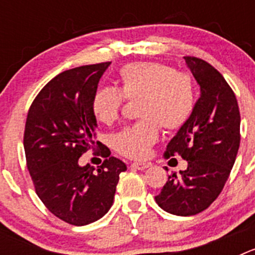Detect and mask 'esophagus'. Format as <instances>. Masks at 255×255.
I'll use <instances>...</instances> for the list:
<instances>
[{
  "label": "esophagus",
  "mask_w": 255,
  "mask_h": 255,
  "mask_svg": "<svg viewBox=\"0 0 255 255\" xmlns=\"http://www.w3.org/2000/svg\"><path fill=\"white\" fill-rule=\"evenodd\" d=\"M130 167L132 168V170H145V168L149 167V163H131L130 164Z\"/></svg>",
  "instance_id": "1"
}]
</instances>
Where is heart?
Wrapping results in <instances>:
<instances>
[{
  "label": "heart",
  "mask_w": 255,
  "mask_h": 255,
  "mask_svg": "<svg viewBox=\"0 0 255 255\" xmlns=\"http://www.w3.org/2000/svg\"><path fill=\"white\" fill-rule=\"evenodd\" d=\"M124 98H140L141 120L117 132L115 149L132 159L145 158L158 140L161 126L167 131L180 129L190 117L195 103L190 75L176 73L161 62H134L120 70V88H102L94 94L92 108L98 121L110 125L117 120Z\"/></svg>",
  "instance_id": "1"
}]
</instances>
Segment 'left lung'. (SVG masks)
Instances as JSON below:
<instances>
[{"instance_id":"obj_1","label":"left lung","mask_w":255,"mask_h":255,"mask_svg":"<svg viewBox=\"0 0 255 255\" xmlns=\"http://www.w3.org/2000/svg\"><path fill=\"white\" fill-rule=\"evenodd\" d=\"M184 58L200 97L164 154L181 155L188 168L168 176L155 202L171 215L193 216L215 202L229 179L240 145V112L233 89L215 67Z\"/></svg>"}]
</instances>
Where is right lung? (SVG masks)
<instances>
[{"label": "right lung", "mask_w": 255, "mask_h": 255, "mask_svg": "<svg viewBox=\"0 0 255 255\" xmlns=\"http://www.w3.org/2000/svg\"><path fill=\"white\" fill-rule=\"evenodd\" d=\"M111 62L85 65L58 74L38 93L29 108L24 131L26 166L35 193L51 213L70 225L84 226L111 208L126 164L110 157L100 167L80 166L94 149L97 120L92 102Z\"/></svg>", "instance_id": "1"}]
</instances>
